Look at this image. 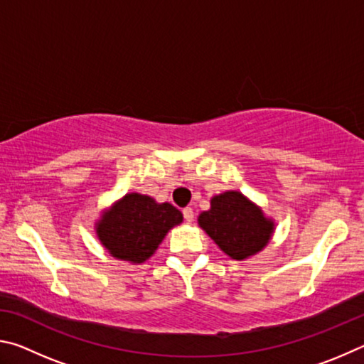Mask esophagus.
Instances as JSON below:
<instances>
[{
  "label": "esophagus",
  "mask_w": 364,
  "mask_h": 364,
  "mask_svg": "<svg viewBox=\"0 0 364 364\" xmlns=\"http://www.w3.org/2000/svg\"><path fill=\"white\" fill-rule=\"evenodd\" d=\"M183 217H184V220H186V221H193V220H194L193 208H191V207H184V208H183Z\"/></svg>",
  "instance_id": "1"
}]
</instances>
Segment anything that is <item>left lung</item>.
Masks as SVG:
<instances>
[{
    "mask_svg": "<svg viewBox=\"0 0 364 364\" xmlns=\"http://www.w3.org/2000/svg\"><path fill=\"white\" fill-rule=\"evenodd\" d=\"M199 225L226 255L236 260L260 252L273 234V223L236 191L215 196L210 210L199 215Z\"/></svg>",
    "mask_w": 364,
    "mask_h": 364,
    "instance_id": "8db88e82",
    "label": "left lung"
}]
</instances>
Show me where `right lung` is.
Masks as SVG:
<instances>
[{
	"mask_svg": "<svg viewBox=\"0 0 364 364\" xmlns=\"http://www.w3.org/2000/svg\"><path fill=\"white\" fill-rule=\"evenodd\" d=\"M181 212L171 204H157L149 196L127 194L97 225V236L110 255L120 260L143 263L170 228L180 225Z\"/></svg>",
	"mask_w": 364,
	"mask_h": 364,
	"instance_id": "right-lung-1",
	"label": "right lung"
}]
</instances>
